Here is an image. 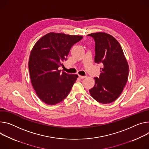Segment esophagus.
I'll return each mask as SVG.
<instances>
[{
    "mask_svg": "<svg viewBox=\"0 0 149 149\" xmlns=\"http://www.w3.org/2000/svg\"><path fill=\"white\" fill-rule=\"evenodd\" d=\"M78 76H79V78H81V79H83V78H86V77H85V76H82V75H79Z\"/></svg>",
    "mask_w": 149,
    "mask_h": 149,
    "instance_id": "obj_1",
    "label": "esophagus"
}]
</instances>
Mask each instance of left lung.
Returning <instances> with one entry per match:
<instances>
[{"mask_svg": "<svg viewBox=\"0 0 149 149\" xmlns=\"http://www.w3.org/2000/svg\"><path fill=\"white\" fill-rule=\"evenodd\" d=\"M95 41L94 62L101 63L99 78L95 77V84L89 90L97 102L107 104L118 98L128 80L129 66L120 44L111 35L99 32L88 34Z\"/></svg>", "mask_w": 149, "mask_h": 149, "instance_id": "left-lung-1", "label": "left lung"}]
</instances>
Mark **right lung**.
Here are the masks:
<instances>
[{"mask_svg": "<svg viewBox=\"0 0 149 149\" xmlns=\"http://www.w3.org/2000/svg\"><path fill=\"white\" fill-rule=\"evenodd\" d=\"M82 38L81 36L49 33L34 45L29 62L31 81L37 95L46 104L59 103L70 93L78 76L61 73L58 68L66 61L71 47Z\"/></svg>", "mask_w": 149, "mask_h": 149, "instance_id": "add662e5", "label": "right lung"}]
</instances>
